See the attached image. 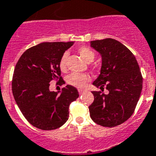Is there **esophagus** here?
Instances as JSON below:
<instances>
[{
    "label": "esophagus",
    "instance_id": "1",
    "mask_svg": "<svg viewBox=\"0 0 156 156\" xmlns=\"http://www.w3.org/2000/svg\"><path fill=\"white\" fill-rule=\"evenodd\" d=\"M78 92H79L80 95H81V94H83V92H84V90H83V89H79V90H78Z\"/></svg>",
    "mask_w": 156,
    "mask_h": 156
}]
</instances>
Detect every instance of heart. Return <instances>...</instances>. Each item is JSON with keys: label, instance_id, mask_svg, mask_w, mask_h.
Here are the masks:
<instances>
[{"label": "heart", "instance_id": "heart-1", "mask_svg": "<svg viewBox=\"0 0 156 156\" xmlns=\"http://www.w3.org/2000/svg\"><path fill=\"white\" fill-rule=\"evenodd\" d=\"M78 52L81 57L87 63L92 62L96 57L95 52L87 47H80L78 49ZM68 56H69L68 52H64L60 58V62H59V68L61 72H66ZM90 80H91V77L87 73H73L69 74L66 78L67 83H69V85H72L77 88H83L89 82Z\"/></svg>", "mask_w": 156, "mask_h": 156}]
</instances>
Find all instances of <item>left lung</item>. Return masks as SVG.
Here are the masks:
<instances>
[{"label": "left lung", "instance_id": "1", "mask_svg": "<svg viewBox=\"0 0 156 156\" xmlns=\"http://www.w3.org/2000/svg\"><path fill=\"white\" fill-rule=\"evenodd\" d=\"M91 47L100 52L102 66L92 84L104 87L108 94L93 91L94 101L89 106L90 116L103 127H112L124 123L133 114L143 87V77L132 52L119 41L112 38L91 41Z\"/></svg>", "mask_w": 156, "mask_h": 156}]
</instances>
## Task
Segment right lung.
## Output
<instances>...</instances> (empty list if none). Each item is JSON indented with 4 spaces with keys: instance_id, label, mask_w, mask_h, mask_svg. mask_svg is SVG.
<instances>
[{
    "instance_id": "1",
    "label": "right lung",
    "mask_w": 156,
    "mask_h": 156,
    "mask_svg": "<svg viewBox=\"0 0 156 156\" xmlns=\"http://www.w3.org/2000/svg\"><path fill=\"white\" fill-rule=\"evenodd\" d=\"M74 42H44L27 49L14 69L12 91L25 119L41 130H54L66 123L69 105L79 97L75 87L67 85L51 92L50 82L65 83L60 76L59 62Z\"/></svg>"
}]
</instances>
